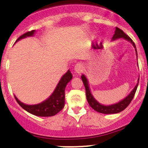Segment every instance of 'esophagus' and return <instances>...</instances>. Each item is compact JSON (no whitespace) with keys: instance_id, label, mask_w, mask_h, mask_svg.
<instances>
[{"instance_id":"1","label":"esophagus","mask_w":148,"mask_h":148,"mask_svg":"<svg viewBox=\"0 0 148 148\" xmlns=\"http://www.w3.org/2000/svg\"><path fill=\"white\" fill-rule=\"evenodd\" d=\"M74 71L77 74H80L84 71V66L82 63H78L74 66Z\"/></svg>"}]
</instances>
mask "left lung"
<instances>
[{
	"instance_id": "8db88e82",
	"label": "left lung",
	"mask_w": 148,
	"mask_h": 148,
	"mask_svg": "<svg viewBox=\"0 0 148 148\" xmlns=\"http://www.w3.org/2000/svg\"><path fill=\"white\" fill-rule=\"evenodd\" d=\"M122 38L124 39L127 40V41H129L130 43L132 44L134 46V48L135 49V51H136L137 56H138V53H137V49L136 46H135V43L133 42L132 39L127 35L126 34L124 33V31L122 30H121L120 28L116 27L115 28V31H114V34L113 35L112 38V40L114 41V40L117 39V38ZM82 80L84 85L85 86V89H86V99H87V102L89 103V106L92 107V109L95 110V111L98 112L99 113H102V114H116V113H119L120 112L123 111L130 104V103L131 102V101L133 99L134 96H135V94L136 92L137 88H138V84H139V79L138 81V84H137L136 86H135L133 89H132V92L128 95V96H127L125 99H123L122 100H121L120 102L116 103V104H111V105H103L101 104L100 103L98 102L96 99L94 98L93 95H92L90 92V89H89V82H88V80L86 79V77H85L84 74L82 75Z\"/></svg>"
}]
</instances>
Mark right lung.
<instances>
[{
	"instance_id": "add662e5",
	"label": "right lung",
	"mask_w": 148,
	"mask_h": 148,
	"mask_svg": "<svg viewBox=\"0 0 148 148\" xmlns=\"http://www.w3.org/2000/svg\"><path fill=\"white\" fill-rule=\"evenodd\" d=\"M34 34H35V30L25 33L16 40V42L22 38L32 36ZM71 79H72V74L71 71L68 70V71L65 74H64L63 77L61 78L60 81L58 83L56 89L51 94V95L48 99L39 104L28 105L21 102L16 96H15V99L22 108L34 115L39 116V117L53 116L59 112L64 107L65 88L67 84L71 81Z\"/></svg>"
}]
</instances>
